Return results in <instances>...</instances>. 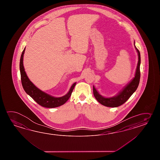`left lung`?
Here are the masks:
<instances>
[{"label":"left lung","mask_w":160,"mask_h":160,"mask_svg":"<svg viewBox=\"0 0 160 160\" xmlns=\"http://www.w3.org/2000/svg\"><path fill=\"white\" fill-rule=\"evenodd\" d=\"M135 46V43L134 42ZM136 50L138 52V61L137 63V66L136 68L135 76L133 79L129 83L125 86L122 91L112 97L106 98L101 95L98 92L97 90L95 87L93 86V93L96 99L102 105L105 106L110 108H116L119 106L122 105L129 98L131 95L136 92L137 88L139 85L140 80V64H141V57L139 50L137 49L135 46Z\"/></svg>","instance_id":"left-lung-1"}]
</instances>
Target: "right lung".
<instances>
[{
    "label": "right lung",
    "mask_w": 160,
    "mask_h": 160,
    "mask_svg": "<svg viewBox=\"0 0 160 160\" xmlns=\"http://www.w3.org/2000/svg\"><path fill=\"white\" fill-rule=\"evenodd\" d=\"M25 48L21 55L20 59V72H21V81L22 86L24 91L28 95H30L32 98L39 105L48 108H54L63 105L68 100L72 95V92L76 85L75 82L72 85L69 92L66 95L61 97H54L47 93L42 92L38 88L30 81L28 78L26 72L24 71L23 66V55H24Z\"/></svg>",
    "instance_id": "obj_1"
}]
</instances>
